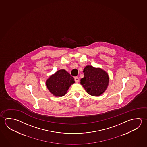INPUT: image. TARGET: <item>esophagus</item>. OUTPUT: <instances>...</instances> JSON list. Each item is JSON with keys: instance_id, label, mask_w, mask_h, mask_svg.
<instances>
[{"instance_id": "esophagus-1", "label": "esophagus", "mask_w": 147, "mask_h": 147, "mask_svg": "<svg viewBox=\"0 0 147 147\" xmlns=\"http://www.w3.org/2000/svg\"><path fill=\"white\" fill-rule=\"evenodd\" d=\"M74 80L76 82H79V78H78V77H75Z\"/></svg>"}]
</instances>
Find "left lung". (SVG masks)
I'll list each match as a JSON object with an SVG mask.
<instances>
[{
  "label": "left lung",
  "instance_id": "left-lung-1",
  "mask_svg": "<svg viewBox=\"0 0 147 147\" xmlns=\"http://www.w3.org/2000/svg\"><path fill=\"white\" fill-rule=\"evenodd\" d=\"M84 77L80 80V84L86 92L92 96L102 94L108 87L109 75L100 67L87 65L84 69Z\"/></svg>",
  "mask_w": 147,
  "mask_h": 147
}]
</instances>
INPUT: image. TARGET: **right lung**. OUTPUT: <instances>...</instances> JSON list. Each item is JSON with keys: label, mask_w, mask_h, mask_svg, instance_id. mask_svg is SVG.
Returning <instances> with one entry per match:
<instances>
[{"label": "right lung", "mask_w": 147, "mask_h": 147, "mask_svg": "<svg viewBox=\"0 0 147 147\" xmlns=\"http://www.w3.org/2000/svg\"><path fill=\"white\" fill-rule=\"evenodd\" d=\"M74 82V78L62 69L51 75L46 80V86L54 96L61 97L66 94L70 86Z\"/></svg>", "instance_id": "obj_1"}]
</instances>
